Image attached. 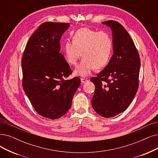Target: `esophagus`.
Listing matches in <instances>:
<instances>
[{
	"label": "esophagus",
	"instance_id": "1",
	"mask_svg": "<svg viewBox=\"0 0 158 158\" xmlns=\"http://www.w3.org/2000/svg\"><path fill=\"white\" fill-rule=\"evenodd\" d=\"M80 80H81V83H83V84H84V83L87 82V81H88V80H87V79H85V78H80Z\"/></svg>",
	"mask_w": 158,
	"mask_h": 158
}]
</instances>
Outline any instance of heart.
<instances>
[{"label": "heart", "mask_w": 158, "mask_h": 158, "mask_svg": "<svg viewBox=\"0 0 158 158\" xmlns=\"http://www.w3.org/2000/svg\"><path fill=\"white\" fill-rule=\"evenodd\" d=\"M72 41L64 43L63 52L66 61L71 65L77 64L82 56L83 60L74 69V75L85 77L95 68L102 69L108 64L113 50L112 37L108 31L81 28L75 31Z\"/></svg>", "instance_id": "heart-1"}]
</instances>
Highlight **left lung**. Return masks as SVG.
<instances>
[{"label":"left lung","instance_id":"8db88e82","mask_svg":"<svg viewBox=\"0 0 158 158\" xmlns=\"http://www.w3.org/2000/svg\"><path fill=\"white\" fill-rule=\"evenodd\" d=\"M102 23L111 29L113 54L104 70L91 78L95 86L91 104L98 115L110 118L127 110L135 97L141 61L127 30L115 21Z\"/></svg>","mask_w":158,"mask_h":158}]
</instances>
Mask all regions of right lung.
<instances>
[{
    "label": "right lung",
    "instance_id": "add662e5",
    "mask_svg": "<svg viewBox=\"0 0 158 158\" xmlns=\"http://www.w3.org/2000/svg\"><path fill=\"white\" fill-rule=\"evenodd\" d=\"M69 23L46 22L31 35L21 61L23 87L35 110L50 119L70 109L80 79L65 80L72 70L60 51V40Z\"/></svg>",
    "mask_w": 158,
    "mask_h": 158
}]
</instances>
